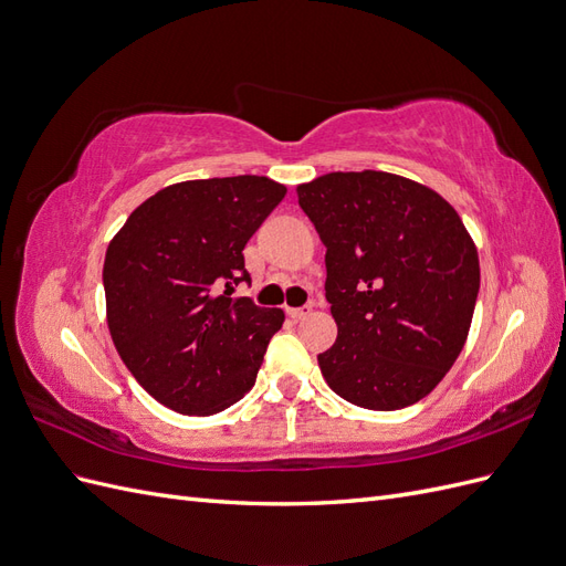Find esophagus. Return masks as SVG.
<instances>
[{"instance_id": "34e87169", "label": "esophagus", "mask_w": 566, "mask_h": 566, "mask_svg": "<svg viewBox=\"0 0 566 566\" xmlns=\"http://www.w3.org/2000/svg\"><path fill=\"white\" fill-rule=\"evenodd\" d=\"M287 316L290 318H295V321H302V318H306L310 316L312 312H314V306L312 304H304V306H287Z\"/></svg>"}]
</instances>
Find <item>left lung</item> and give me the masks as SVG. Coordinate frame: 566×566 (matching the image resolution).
I'll return each instance as SVG.
<instances>
[{
    "label": "left lung",
    "mask_w": 566,
    "mask_h": 566,
    "mask_svg": "<svg viewBox=\"0 0 566 566\" xmlns=\"http://www.w3.org/2000/svg\"><path fill=\"white\" fill-rule=\"evenodd\" d=\"M325 245L335 345L318 354L328 387L368 410L424 399L470 333L479 256L462 219L430 186L364 169L297 186Z\"/></svg>",
    "instance_id": "left-lung-1"
}]
</instances>
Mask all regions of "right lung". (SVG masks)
Returning a JSON list of instances; mask_svg holds the SVG:
<instances>
[{
  "label": "right lung",
  "mask_w": 566,
  "mask_h": 566,
  "mask_svg": "<svg viewBox=\"0 0 566 566\" xmlns=\"http://www.w3.org/2000/svg\"><path fill=\"white\" fill-rule=\"evenodd\" d=\"M285 191L254 175L179 181L144 200L108 243L113 345L136 382L177 413L214 416L241 401L281 331L283 310L231 290L250 279L243 248Z\"/></svg>",
  "instance_id": "right-lung-1"
}]
</instances>
